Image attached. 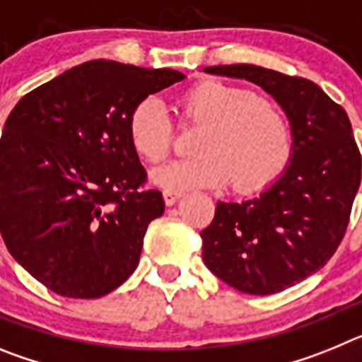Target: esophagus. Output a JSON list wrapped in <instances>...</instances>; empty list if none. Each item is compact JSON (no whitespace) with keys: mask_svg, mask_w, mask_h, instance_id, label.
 <instances>
[{"mask_svg":"<svg viewBox=\"0 0 362 362\" xmlns=\"http://www.w3.org/2000/svg\"><path fill=\"white\" fill-rule=\"evenodd\" d=\"M181 196H183V194L177 190H163V199H165L166 206H172V204L177 203Z\"/></svg>","mask_w":362,"mask_h":362,"instance_id":"1","label":"esophagus"}]
</instances>
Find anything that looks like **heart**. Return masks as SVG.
Listing matches in <instances>:
<instances>
[{"instance_id": "1", "label": "heart", "mask_w": 362, "mask_h": 362, "mask_svg": "<svg viewBox=\"0 0 362 362\" xmlns=\"http://www.w3.org/2000/svg\"><path fill=\"white\" fill-rule=\"evenodd\" d=\"M185 117L201 124L192 150L197 153L152 170L165 190L212 188L232 179L239 192L270 185L292 156V130L281 107L241 86L209 79L185 94ZM130 139L156 163L170 152L174 129L161 99L148 95L130 114Z\"/></svg>"}]
</instances>
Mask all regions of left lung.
I'll list each match as a JSON object with an SVG mask.
<instances>
[{
	"label": "left lung",
	"mask_w": 362,
	"mask_h": 362,
	"mask_svg": "<svg viewBox=\"0 0 362 362\" xmlns=\"http://www.w3.org/2000/svg\"><path fill=\"white\" fill-rule=\"evenodd\" d=\"M206 74L246 79L288 117L292 156L259 196L217 201L201 232L203 261L239 292L270 296L321 270L346 232L361 185V153L343 107L321 86L255 65H219Z\"/></svg>",
	"instance_id": "obj_1"
}]
</instances>
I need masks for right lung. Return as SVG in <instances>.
<instances>
[{
  "label": "right lung",
  "mask_w": 362,
  "mask_h": 362,
  "mask_svg": "<svg viewBox=\"0 0 362 362\" xmlns=\"http://www.w3.org/2000/svg\"><path fill=\"white\" fill-rule=\"evenodd\" d=\"M172 69L107 59L72 66L19 99L0 139V232L32 277L74 299L132 276L159 190L129 132L139 101L183 81Z\"/></svg>",
  "instance_id": "add662e5"
}]
</instances>
